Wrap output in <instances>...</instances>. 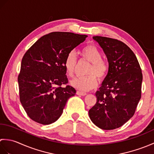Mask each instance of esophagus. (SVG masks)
I'll list each match as a JSON object with an SVG mask.
<instances>
[{"instance_id": "obj_1", "label": "esophagus", "mask_w": 154, "mask_h": 154, "mask_svg": "<svg viewBox=\"0 0 154 154\" xmlns=\"http://www.w3.org/2000/svg\"><path fill=\"white\" fill-rule=\"evenodd\" d=\"M76 94H77V95H81V96H85V95H87V93H83V92H80V91H77Z\"/></svg>"}]
</instances>
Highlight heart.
<instances>
[{
    "mask_svg": "<svg viewBox=\"0 0 154 154\" xmlns=\"http://www.w3.org/2000/svg\"><path fill=\"white\" fill-rule=\"evenodd\" d=\"M83 58L91 63L86 71L87 76L76 77L71 81V85L81 91H88L93 89L97 85V77L103 79L107 74L108 65L102 60V54L98 48L93 44L85 46L81 50ZM64 67L69 77L73 75L77 67V57L75 52L71 51L67 54L64 60Z\"/></svg>",
    "mask_w": 154,
    "mask_h": 154,
    "instance_id": "heart-1",
    "label": "heart"
}]
</instances>
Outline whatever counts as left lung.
Here are the masks:
<instances>
[{
  "label": "left lung",
  "mask_w": 154,
  "mask_h": 154,
  "mask_svg": "<svg viewBox=\"0 0 154 154\" xmlns=\"http://www.w3.org/2000/svg\"><path fill=\"white\" fill-rule=\"evenodd\" d=\"M109 61V71L89 110L90 119L103 130L122 126L134 114L141 98L142 73L135 54L115 39L93 36Z\"/></svg>",
  "instance_id": "left-lung-1"
}]
</instances>
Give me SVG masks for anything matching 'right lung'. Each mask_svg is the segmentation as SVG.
<instances>
[{
    "label": "right lung",
    "mask_w": 154,
    "mask_h": 154,
    "mask_svg": "<svg viewBox=\"0 0 154 154\" xmlns=\"http://www.w3.org/2000/svg\"><path fill=\"white\" fill-rule=\"evenodd\" d=\"M87 35L55 32L42 36L26 52L18 77L20 100L30 119L42 124L55 122L76 91L66 85L64 60Z\"/></svg>",
    "instance_id": "add662e5"
}]
</instances>
